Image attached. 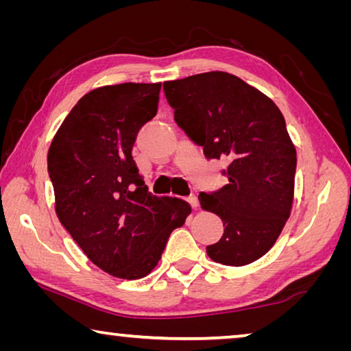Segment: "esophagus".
<instances>
[{"instance_id":"obj_1","label":"esophagus","mask_w":351,"mask_h":351,"mask_svg":"<svg viewBox=\"0 0 351 351\" xmlns=\"http://www.w3.org/2000/svg\"><path fill=\"white\" fill-rule=\"evenodd\" d=\"M187 201L190 203V206L193 207V209H197V207H198V198L195 197V195H190V197L187 198Z\"/></svg>"}]
</instances>
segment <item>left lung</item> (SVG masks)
<instances>
[{
    "label": "left lung",
    "instance_id": "1",
    "mask_svg": "<svg viewBox=\"0 0 351 351\" xmlns=\"http://www.w3.org/2000/svg\"><path fill=\"white\" fill-rule=\"evenodd\" d=\"M164 93L176 123L206 158L229 162V184L198 197L224 224L207 255L228 266L252 263L274 246L293 209L297 158L282 111L224 71L164 82Z\"/></svg>",
    "mask_w": 351,
    "mask_h": 351
}]
</instances>
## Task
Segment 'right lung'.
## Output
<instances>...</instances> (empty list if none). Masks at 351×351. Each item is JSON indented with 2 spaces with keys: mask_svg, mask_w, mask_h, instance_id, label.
I'll list each match as a JSON object with an SVG mask.
<instances>
[{
  "mask_svg": "<svg viewBox=\"0 0 351 351\" xmlns=\"http://www.w3.org/2000/svg\"><path fill=\"white\" fill-rule=\"evenodd\" d=\"M161 83H119L85 94L47 153L56 213L94 265L138 280L161 260L187 201L154 197L132 156L136 134L158 111Z\"/></svg>",
  "mask_w": 351,
  "mask_h": 351,
  "instance_id": "add662e5",
  "label": "right lung"
}]
</instances>
